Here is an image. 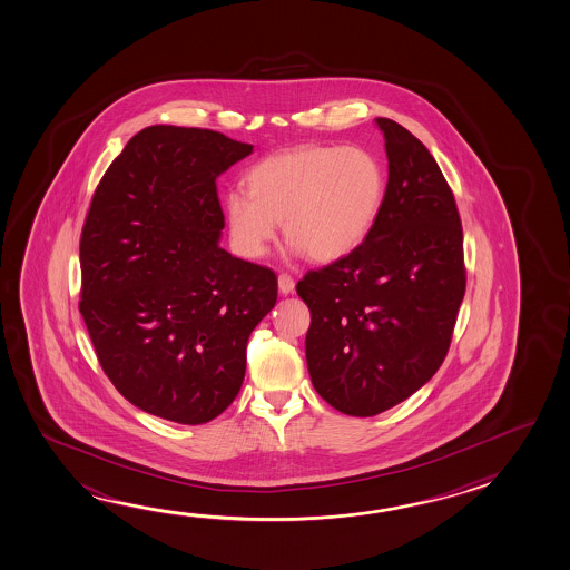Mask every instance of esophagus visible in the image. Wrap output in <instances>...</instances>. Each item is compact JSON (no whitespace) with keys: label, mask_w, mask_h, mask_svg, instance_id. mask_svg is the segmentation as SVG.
I'll return each mask as SVG.
<instances>
[{"label":"esophagus","mask_w":570,"mask_h":570,"mask_svg":"<svg viewBox=\"0 0 570 570\" xmlns=\"http://www.w3.org/2000/svg\"><path fill=\"white\" fill-rule=\"evenodd\" d=\"M294 286H296V282H294V278H292L289 274H286V272L278 276V288H281L282 294H292Z\"/></svg>","instance_id":"esophagus-1"}]
</instances>
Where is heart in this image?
I'll return each instance as SVG.
<instances>
[{
	"instance_id": "obj_1",
	"label": "heart",
	"mask_w": 570,
	"mask_h": 570,
	"mask_svg": "<svg viewBox=\"0 0 570 570\" xmlns=\"http://www.w3.org/2000/svg\"><path fill=\"white\" fill-rule=\"evenodd\" d=\"M248 194L226 196L236 250L261 258L278 224L309 261L336 262L356 250L379 220L386 171L364 146H299L252 166Z\"/></svg>"
}]
</instances>
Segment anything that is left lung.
Instances as JSON below:
<instances>
[{
    "mask_svg": "<svg viewBox=\"0 0 570 570\" xmlns=\"http://www.w3.org/2000/svg\"><path fill=\"white\" fill-rule=\"evenodd\" d=\"M389 156L379 220L348 256L296 286L309 308L314 389L350 416H374L424 386L446 358L466 289L459 208L426 146L376 118Z\"/></svg>",
    "mask_w": 570,
    "mask_h": 570,
    "instance_id": "obj_1",
    "label": "left lung"
}]
</instances>
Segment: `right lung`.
<instances>
[{"instance_id": "right-lung-1", "label": "right lung", "mask_w": 570, "mask_h": 570, "mask_svg": "<svg viewBox=\"0 0 570 570\" xmlns=\"http://www.w3.org/2000/svg\"><path fill=\"white\" fill-rule=\"evenodd\" d=\"M254 146L150 126L111 161L81 228L80 312L100 366L134 406L204 424L240 392L276 274L218 246L216 178Z\"/></svg>"}]
</instances>
